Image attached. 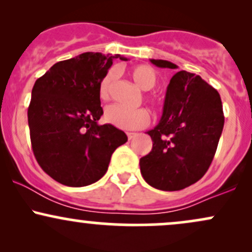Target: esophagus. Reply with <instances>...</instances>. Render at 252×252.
<instances>
[{"label":"esophagus","mask_w":252,"mask_h":252,"mask_svg":"<svg viewBox=\"0 0 252 252\" xmlns=\"http://www.w3.org/2000/svg\"><path fill=\"white\" fill-rule=\"evenodd\" d=\"M126 136H128L129 140H131V138H134L136 136V132H126Z\"/></svg>","instance_id":"obj_1"}]
</instances>
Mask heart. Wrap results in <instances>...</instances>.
Returning <instances> with one entry per match:
<instances>
[{"label":"heart","mask_w":252,"mask_h":252,"mask_svg":"<svg viewBox=\"0 0 252 252\" xmlns=\"http://www.w3.org/2000/svg\"><path fill=\"white\" fill-rule=\"evenodd\" d=\"M129 77L132 82L143 91H149L156 85V73L148 65H136L128 70ZM117 79V71L111 68L106 72L105 76L100 80L98 94L102 100H109L111 98L112 88ZM146 100L155 108L160 106V100L158 98L147 96ZM104 120L111 126L123 130H137L147 126L150 122V115L146 109L126 110L118 105H111L106 108L104 114Z\"/></svg>","instance_id":"1"}]
</instances>
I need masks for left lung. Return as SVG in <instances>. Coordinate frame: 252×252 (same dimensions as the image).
Masks as SVG:
<instances>
[{"label":"left lung","instance_id":"1","mask_svg":"<svg viewBox=\"0 0 252 252\" xmlns=\"http://www.w3.org/2000/svg\"><path fill=\"white\" fill-rule=\"evenodd\" d=\"M158 67L178 68L167 60ZM224 126L218 91L200 76L179 71L170 79L160 123L147 134L153 148L140 158L147 184L161 190H180L200 180L215 158Z\"/></svg>","mask_w":252,"mask_h":252}]
</instances>
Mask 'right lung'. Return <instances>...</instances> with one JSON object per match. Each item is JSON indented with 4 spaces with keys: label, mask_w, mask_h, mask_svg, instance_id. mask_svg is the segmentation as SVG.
<instances>
[{
    "label": "right lung",
    "mask_w": 252,
    "mask_h": 252,
    "mask_svg": "<svg viewBox=\"0 0 252 252\" xmlns=\"http://www.w3.org/2000/svg\"><path fill=\"white\" fill-rule=\"evenodd\" d=\"M116 56L86 52L63 60L40 77L28 106L32 149L52 179L70 187L99 180L112 153L128 141L111 124L99 126L103 115L98 94L100 80Z\"/></svg>",
    "instance_id": "add662e5"
}]
</instances>
